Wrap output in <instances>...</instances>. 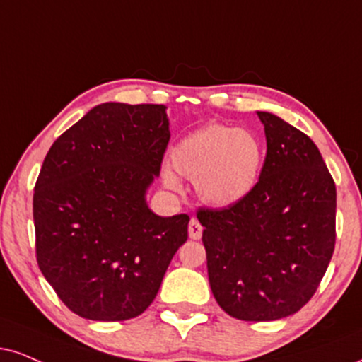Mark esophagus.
Wrapping results in <instances>:
<instances>
[{"mask_svg":"<svg viewBox=\"0 0 362 362\" xmlns=\"http://www.w3.org/2000/svg\"><path fill=\"white\" fill-rule=\"evenodd\" d=\"M189 236L190 239H199L202 236V226L199 224L197 219H192L189 224Z\"/></svg>","mask_w":362,"mask_h":362,"instance_id":"1","label":"esophagus"}]
</instances>
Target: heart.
Listing matches in <instances>:
<instances>
[{
    "label": "heart",
    "instance_id": "1",
    "mask_svg": "<svg viewBox=\"0 0 362 362\" xmlns=\"http://www.w3.org/2000/svg\"><path fill=\"white\" fill-rule=\"evenodd\" d=\"M263 158V146L255 134L221 123L195 129L172 151L173 168L194 180L200 200L214 207L245 200L258 185ZM163 182L170 189H180L172 170H165Z\"/></svg>",
    "mask_w": 362,
    "mask_h": 362
}]
</instances>
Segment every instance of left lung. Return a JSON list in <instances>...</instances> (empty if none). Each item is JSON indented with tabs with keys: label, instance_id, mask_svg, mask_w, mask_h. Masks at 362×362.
<instances>
[{
	"label": "left lung",
	"instance_id": "8db88e82",
	"mask_svg": "<svg viewBox=\"0 0 362 362\" xmlns=\"http://www.w3.org/2000/svg\"><path fill=\"white\" fill-rule=\"evenodd\" d=\"M267 158L255 190L234 206L200 209L211 290L230 317L269 322L298 312L335 246V184L319 148L258 111Z\"/></svg>",
	"mask_w": 362,
	"mask_h": 362
}]
</instances>
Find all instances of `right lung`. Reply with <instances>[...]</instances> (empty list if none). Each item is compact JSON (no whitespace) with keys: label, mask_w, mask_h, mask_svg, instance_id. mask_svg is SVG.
<instances>
[{"label":"right lung","mask_w":362,"mask_h":362,"mask_svg":"<svg viewBox=\"0 0 362 362\" xmlns=\"http://www.w3.org/2000/svg\"><path fill=\"white\" fill-rule=\"evenodd\" d=\"M163 104L104 103L55 139L33 194L38 268L89 320H128L150 307L190 217L146 202L170 139Z\"/></svg>","instance_id":"right-lung-1"}]
</instances>
